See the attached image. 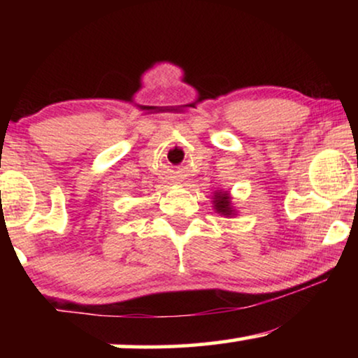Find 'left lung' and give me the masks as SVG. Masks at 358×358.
<instances>
[{
  "mask_svg": "<svg viewBox=\"0 0 358 358\" xmlns=\"http://www.w3.org/2000/svg\"><path fill=\"white\" fill-rule=\"evenodd\" d=\"M215 208H217L218 213L222 215H231L233 210H231V202H229V197L228 194H217L215 195Z\"/></svg>",
  "mask_w": 358,
  "mask_h": 358,
  "instance_id": "8db88e82",
  "label": "left lung"
}]
</instances>
